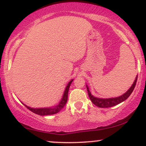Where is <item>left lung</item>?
Wrapping results in <instances>:
<instances>
[{"label":"left lung","mask_w":146,"mask_h":146,"mask_svg":"<svg viewBox=\"0 0 146 146\" xmlns=\"http://www.w3.org/2000/svg\"><path fill=\"white\" fill-rule=\"evenodd\" d=\"M137 81V76L136 79H135V82H134L133 84L132 85V86L130 87V89H129L126 93H124L123 95H122L121 96L118 97V98H109V99H100V98H97L93 97V95L90 93L89 88H88V86H86L87 91H88V96H89L90 100H91V102L97 106L100 107V108H110V107L114 106H116L119 104L121 103L122 102L125 101L126 99L128 98V97L131 95V93L133 91L134 88H135V86H136V83Z\"/></svg>","instance_id":"8db88e82"}]
</instances>
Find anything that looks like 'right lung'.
Returning a JSON list of instances; mask_svg holds the SVG:
<instances>
[{
    "label": "right lung",
    "mask_w": 146,
    "mask_h": 146,
    "mask_svg": "<svg viewBox=\"0 0 146 146\" xmlns=\"http://www.w3.org/2000/svg\"><path fill=\"white\" fill-rule=\"evenodd\" d=\"M73 80H72L71 81H70L68 82V85L66 87V89L64 90V93L62 99L60 101L59 104L56 106L53 107V108H30L29 106H27L26 105H25L27 108H28L29 110H31L33 113L37 114V115H53V114L58 113V112L60 111L62 108L64 107L65 104L67 102V99H68V89H69L70 85Z\"/></svg>",
    "instance_id": "obj_1"
}]
</instances>
